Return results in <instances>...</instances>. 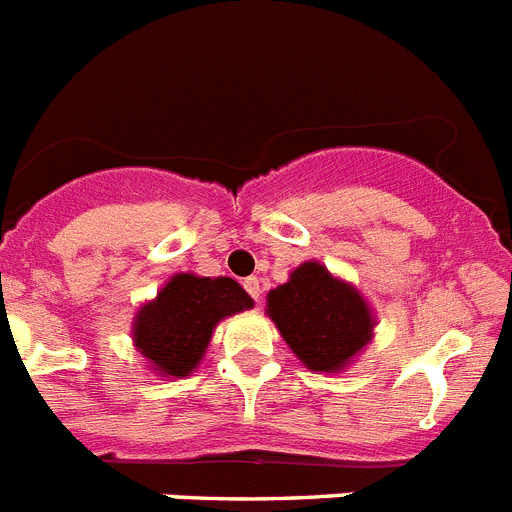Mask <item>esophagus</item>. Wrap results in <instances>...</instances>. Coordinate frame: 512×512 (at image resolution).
I'll list each match as a JSON object with an SVG mask.
<instances>
[{
	"label": "esophagus",
	"instance_id": "obj_1",
	"mask_svg": "<svg viewBox=\"0 0 512 512\" xmlns=\"http://www.w3.org/2000/svg\"><path fill=\"white\" fill-rule=\"evenodd\" d=\"M243 287H246L248 295H251V298L256 300V303H259V298H261V282H259V277L243 279Z\"/></svg>",
	"mask_w": 512,
	"mask_h": 512
}]
</instances>
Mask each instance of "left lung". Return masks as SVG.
<instances>
[{
    "instance_id": "1",
    "label": "left lung",
    "mask_w": 512,
    "mask_h": 512,
    "mask_svg": "<svg viewBox=\"0 0 512 512\" xmlns=\"http://www.w3.org/2000/svg\"><path fill=\"white\" fill-rule=\"evenodd\" d=\"M266 313L313 373H342L373 339V313L355 287L305 261L266 295Z\"/></svg>"
}]
</instances>
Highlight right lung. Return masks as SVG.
Segmentation results:
<instances>
[{
	"instance_id": "1",
	"label": "right lung",
	"mask_w": 512,
	"mask_h": 512,
	"mask_svg": "<svg viewBox=\"0 0 512 512\" xmlns=\"http://www.w3.org/2000/svg\"><path fill=\"white\" fill-rule=\"evenodd\" d=\"M246 308H253V300L235 279L176 274L137 310L134 347L157 375L183 378L202 362L214 326Z\"/></svg>"
}]
</instances>
